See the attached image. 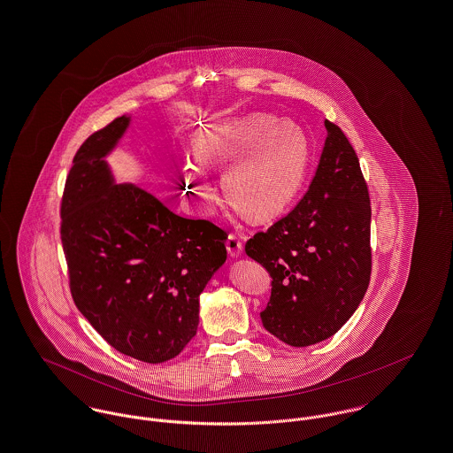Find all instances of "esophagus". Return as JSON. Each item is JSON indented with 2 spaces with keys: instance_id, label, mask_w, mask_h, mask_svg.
Listing matches in <instances>:
<instances>
[{
  "instance_id": "34e87169",
  "label": "esophagus",
  "mask_w": 453,
  "mask_h": 453,
  "mask_svg": "<svg viewBox=\"0 0 453 453\" xmlns=\"http://www.w3.org/2000/svg\"><path fill=\"white\" fill-rule=\"evenodd\" d=\"M226 249H227L231 257H240L242 251H243V243H242L240 236L231 233V234L227 236V240H226Z\"/></svg>"
}]
</instances>
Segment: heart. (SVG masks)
<instances>
[{"instance_id": "1", "label": "heart", "mask_w": 453, "mask_h": 453, "mask_svg": "<svg viewBox=\"0 0 453 453\" xmlns=\"http://www.w3.org/2000/svg\"><path fill=\"white\" fill-rule=\"evenodd\" d=\"M196 156L206 168L222 170L226 200L253 220L278 215L301 189L307 168V141L301 128L267 114H251L220 125L202 139ZM195 196L208 200L211 186L202 168L186 172Z\"/></svg>"}]
</instances>
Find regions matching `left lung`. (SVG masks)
<instances>
[{
    "label": "left lung",
    "mask_w": 453,
    "mask_h": 453,
    "mask_svg": "<svg viewBox=\"0 0 453 453\" xmlns=\"http://www.w3.org/2000/svg\"><path fill=\"white\" fill-rule=\"evenodd\" d=\"M325 128V148L303 198L245 245L273 278L262 325L294 348L337 334L363 301L372 274V208L359 159L335 123L326 119Z\"/></svg>",
    "instance_id": "obj_1"
}]
</instances>
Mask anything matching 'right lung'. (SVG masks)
I'll return each instance as SVG.
<instances>
[{"label":"right lung","mask_w":453,"mask_h":453,"mask_svg":"<svg viewBox=\"0 0 453 453\" xmlns=\"http://www.w3.org/2000/svg\"><path fill=\"white\" fill-rule=\"evenodd\" d=\"M119 116L74 154L60 203L73 301L104 341L144 363L175 357L196 335L200 294L226 262V231L170 211L148 191L114 184L104 157Z\"/></svg>","instance_id":"1"}]
</instances>
